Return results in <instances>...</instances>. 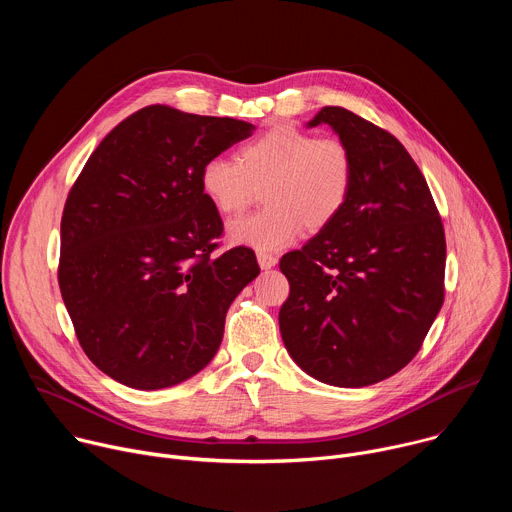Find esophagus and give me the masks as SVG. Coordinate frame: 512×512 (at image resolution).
Instances as JSON below:
<instances>
[{"label": "esophagus", "instance_id": "34e87169", "mask_svg": "<svg viewBox=\"0 0 512 512\" xmlns=\"http://www.w3.org/2000/svg\"><path fill=\"white\" fill-rule=\"evenodd\" d=\"M257 261H259L261 269H271V267H275L277 257L273 253H269V251H257Z\"/></svg>", "mask_w": 512, "mask_h": 512}]
</instances>
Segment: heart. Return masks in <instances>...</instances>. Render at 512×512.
<instances>
[{
	"instance_id": "heart-1",
	"label": "heart",
	"mask_w": 512,
	"mask_h": 512,
	"mask_svg": "<svg viewBox=\"0 0 512 512\" xmlns=\"http://www.w3.org/2000/svg\"><path fill=\"white\" fill-rule=\"evenodd\" d=\"M354 186V158L338 137L281 123L247 143L237 160L210 158L200 170V188L212 206L237 216L263 190L267 206L229 229L235 243L257 249L289 245L304 227L318 233L346 208Z\"/></svg>"
}]
</instances>
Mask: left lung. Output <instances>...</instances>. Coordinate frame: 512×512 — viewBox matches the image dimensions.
I'll use <instances>...</instances> for the list:
<instances>
[{"instance_id": "1", "label": "left lung", "mask_w": 512, "mask_h": 512, "mask_svg": "<svg viewBox=\"0 0 512 512\" xmlns=\"http://www.w3.org/2000/svg\"><path fill=\"white\" fill-rule=\"evenodd\" d=\"M354 158L350 200L336 221L281 257L289 298L283 344L314 379L367 387L419 352L444 304L446 235L429 186L403 143L344 107H324Z\"/></svg>"}]
</instances>
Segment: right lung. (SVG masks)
I'll return each mask as SVG.
<instances>
[{"label": "right lung", "instance_id": "obj_1", "mask_svg": "<svg viewBox=\"0 0 512 512\" xmlns=\"http://www.w3.org/2000/svg\"><path fill=\"white\" fill-rule=\"evenodd\" d=\"M255 127L150 105L87 160L60 221L58 285L97 369L141 391L174 387L216 354L227 310L259 275L255 253L214 255L223 235L200 170Z\"/></svg>", "mask_w": 512, "mask_h": 512}]
</instances>
